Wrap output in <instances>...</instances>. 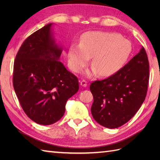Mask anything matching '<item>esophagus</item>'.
Masks as SVG:
<instances>
[{"label":"esophagus","mask_w":160,"mask_h":160,"mask_svg":"<svg viewBox=\"0 0 160 160\" xmlns=\"http://www.w3.org/2000/svg\"><path fill=\"white\" fill-rule=\"evenodd\" d=\"M80 85L82 87H86L87 86V82L85 80H82L80 82Z\"/></svg>","instance_id":"34e87169"}]
</instances>
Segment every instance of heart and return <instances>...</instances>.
<instances>
[{
  "label": "heart",
  "mask_w": 160,
  "mask_h": 160,
  "mask_svg": "<svg viewBox=\"0 0 160 160\" xmlns=\"http://www.w3.org/2000/svg\"><path fill=\"white\" fill-rule=\"evenodd\" d=\"M132 49L131 42L119 33L89 32L82 35L80 44L69 46L68 61L71 69L79 72L93 57V67L87 74L91 76L98 72L100 76H109L124 66Z\"/></svg>",
  "instance_id": "heart-1"
}]
</instances>
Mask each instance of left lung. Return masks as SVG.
<instances>
[{
    "label": "left lung",
    "instance_id": "8db88e82",
    "mask_svg": "<svg viewBox=\"0 0 160 160\" xmlns=\"http://www.w3.org/2000/svg\"><path fill=\"white\" fill-rule=\"evenodd\" d=\"M149 63L144 47L113 76L90 85L91 113L98 124L115 128L127 123L140 109L147 96Z\"/></svg>",
    "mask_w": 160,
    "mask_h": 160
}]
</instances>
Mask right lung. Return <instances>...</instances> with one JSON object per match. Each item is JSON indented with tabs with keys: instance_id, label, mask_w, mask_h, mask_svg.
<instances>
[{
	"instance_id": "obj_1",
	"label": "right lung",
	"mask_w": 160,
	"mask_h": 160,
	"mask_svg": "<svg viewBox=\"0 0 160 160\" xmlns=\"http://www.w3.org/2000/svg\"><path fill=\"white\" fill-rule=\"evenodd\" d=\"M47 24L20 47L13 64V85L27 115L49 125L60 120L68 99L79 89L78 78L60 61L62 47L57 44Z\"/></svg>"
}]
</instances>
